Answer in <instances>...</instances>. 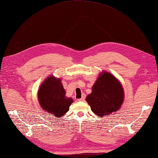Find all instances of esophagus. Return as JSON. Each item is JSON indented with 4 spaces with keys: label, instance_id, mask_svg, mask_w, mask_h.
<instances>
[{
    "label": "esophagus",
    "instance_id": "obj_1",
    "mask_svg": "<svg viewBox=\"0 0 158 158\" xmlns=\"http://www.w3.org/2000/svg\"><path fill=\"white\" fill-rule=\"evenodd\" d=\"M85 97H86L85 94H82V98H81V99H78V101H85Z\"/></svg>",
    "mask_w": 158,
    "mask_h": 158
}]
</instances>
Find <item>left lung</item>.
Segmentation results:
<instances>
[{"instance_id":"obj_1","label":"left lung","mask_w":158,"mask_h":158,"mask_svg":"<svg viewBox=\"0 0 158 158\" xmlns=\"http://www.w3.org/2000/svg\"><path fill=\"white\" fill-rule=\"evenodd\" d=\"M124 92L120 82L111 73L103 71L92 87L86 101L98 117L118 111L124 102Z\"/></svg>"}]
</instances>
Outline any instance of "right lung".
<instances>
[{
  "instance_id": "obj_1",
  "label": "right lung",
  "mask_w": 158,
  "mask_h": 158,
  "mask_svg": "<svg viewBox=\"0 0 158 158\" xmlns=\"http://www.w3.org/2000/svg\"><path fill=\"white\" fill-rule=\"evenodd\" d=\"M38 99L44 111L58 119L67 113L73 103L72 98L65 96L61 79L52 75L48 76L41 84L38 90Z\"/></svg>"
}]
</instances>
